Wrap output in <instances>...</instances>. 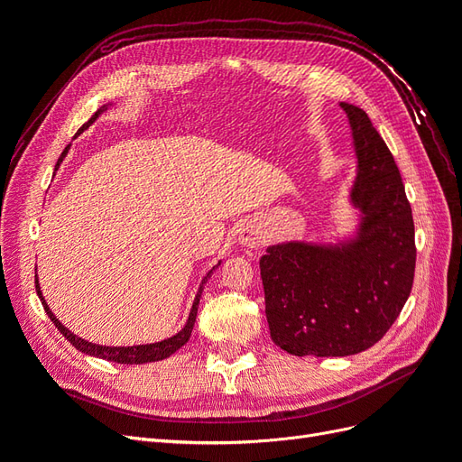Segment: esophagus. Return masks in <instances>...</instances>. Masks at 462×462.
<instances>
[{
    "mask_svg": "<svg viewBox=\"0 0 462 462\" xmlns=\"http://www.w3.org/2000/svg\"><path fill=\"white\" fill-rule=\"evenodd\" d=\"M260 239H262V235H260L258 227L253 226V223H246V226H243V229L239 231V235H236V241H239V245L245 248L258 246Z\"/></svg>",
    "mask_w": 462,
    "mask_h": 462,
    "instance_id": "1",
    "label": "esophagus"
}]
</instances>
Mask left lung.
I'll return each instance as SVG.
<instances>
[{
  "instance_id": "left-lung-1",
  "label": "left lung",
  "mask_w": 462,
  "mask_h": 462,
  "mask_svg": "<svg viewBox=\"0 0 462 462\" xmlns=\"http://www.w3.org/2000/svg\"><path fill=\"white\" fill-rule=\"evenodd\" d=\"M339 106L356 158L353 229L333 241L275 243L260 258L270 335L295 356L366 351L393 326L414 279L412 209L395 160L365 109Z\"/></svg>"
}]
</instances>
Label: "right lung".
Returning <instances> with one entry per match:
<instances>
[{
  "label": "right lung",
  "mask_w": 462,
  "mask_h": 462,
  "mask_svg": "<svg viewBox=\"0 0 462 462\" xmlns=\"http://www.w3.org/2000/svg\"><path fill=\"white\" fill-rule=\"evenodd\" d=\"M111 106H114V102L104 104V106H102L100 109H97L96 114H94V116L85 123V125H82V127L79 129V133H77V134L85 133V131L90 127V125H92L97 117H100L102 114H106L107 107H111ZM69 148H71V144H69V146L63 150V153L60 156L58 163H55V170H58V167L61 165V162L65 160ZM219 265H221V260L214 265L212 270H209V272L202 277L200 287H199V291H197V297H194V300H192V306H190V312H189V318H187V321H185V326L180 328L175 335H171V337L162 339V341H156V343H146V345H133V346H106V345H96V343H90V341H87V339H82V337H79V335H75L73 331H69V329L61 324V321H60L58 318H55V314L51 312V309L48 306V302H46L44 295H42V289H40L38 277H36V292H38V297H40L42 306H44L46 314L50 316V319H51L53 324H55V328H58V329L63 333V337H67V341H71V345L77 348V351L85 353V355H90V356H96V358H104V360L117 362V365H146V362H158V360H163V358H167V356H171L173 353H177L179 348L183 346V345L190 339V333H192V328H194V321H197V312H199V304H200V297H202L204 285H206L208 279L212 277V273L219 268Z\"/></svg>",
  "instance_id": "right-lung-1"
}]
</instances>
